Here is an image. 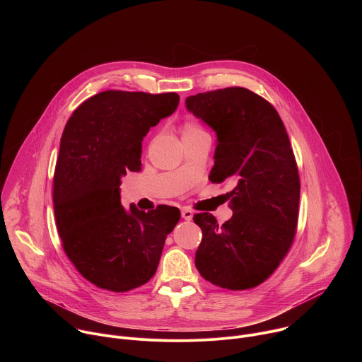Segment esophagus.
<instances>
[{
  "instance_id": "34e87169",
  "label": "esophagus",
  "mask_w": 362,
  "mask_h": 362,
  "mask_svg": "<svg viewBox=\"0 0 362 362\" xmlns=\"http://www.w3.org/2000/svg\"><path fill=\"white\" fill-rule=\"evenodd\" d=\"M182 218L185 221H190L193 218V212L190 209H182Z\"/></svg>"
}]
</instances>
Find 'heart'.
I'll return each mask as SVG.
<instances>
[{"label":"heart","mask_w":362,"mask_h":362,"mask_svg":"<svg viewBox=\"0 0 362 362\" xmlns=\"http://www.w3.org/2000/svg\"><path fill=\"white\" fill-rule=\"evenodd\" d=\"M180 134H182V139H187V137H197V136H208V132H206L199 123L193 120H186L180 126Z\"/></svg>","instance_id":"obj_1"}]
</instances>
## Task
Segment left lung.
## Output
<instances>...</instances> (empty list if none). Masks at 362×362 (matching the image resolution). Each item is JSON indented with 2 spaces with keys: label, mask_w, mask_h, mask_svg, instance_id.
I'll return each instance as SVG.
<instances>
[{
  "label": "left lung",
  "mask_w": 362,
  "mask_h": 362,
  "mask_svg": "<svg viewBox=\"0 0 362 362\" xmlns=\"http://www.w3.org/2000/svg\"><path fill=\"white\" fill-rule=\"evenodd\" d=\"M186 107L218 137L212 183L232 182V218L219 225L208 212L194 265L211 284L245 291L265 282L289 252L298 225L300 182L286 129L275 107L243 87L199 93Z\"/></svg>",
  "instance_id": "obj_1"
}]
</instances>
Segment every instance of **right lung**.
<instances>
[{
    "label": "right lung",
    "instance_id": "add662e5",
    "mask_svg": "<svg viewBox=\"0 0 362 362\" xmlns=\"http://www.w3.org/2000/svg\"><path fill=\"white\" fill-rule=\"evenodd\" d=\"M179 94L101 91L69 119L54 172L53 203L63 249L97 288L127 292L156 274L177 208L143 212L120 202V179L141 169V141L170 116Z\"/></svg>",
    "mask_w": 362,
    "mask_h": 362
}]
</instances>
